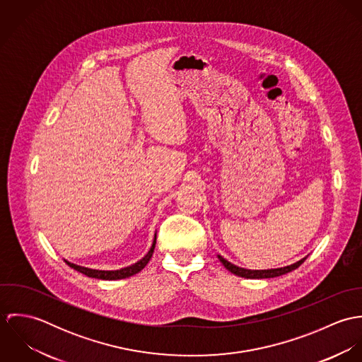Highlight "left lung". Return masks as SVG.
Wrapping results in <instances>:
<instances>
[{
	"instance_id": "1",
	"label": "left lung",
	"mask_w": 362,
	"mask_h": 362,
	"mask_svg": "<svg viewBox=\"0 0 362 362\" xmlns=\"http://www.w3.org/2000/svg\"><path fill=\"white\" fill-rule=\"evenodd\" d=\"M217 258H218V260L223 263V266H224L228 272H231V273H233V274H235V276L245 277V279H272V277H279V276H281V274H286V273H288V272H291V270L297 269L301 263H304V260L307 259V257L301 259V260H298V262H296V263H293V264L284 266V267H277V269H264V270H251V269H244V267H240V266L233 264L231 262H228L227 259H224L223 257H220V255H217Z\"/></svg>"
}]
</instances>
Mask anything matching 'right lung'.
Listing matches in <instances>:
<instances>
[{
	"label": "right lung",
	"instance_id": "add662e5",
	"mask_svg": "<svg viewBox=\"0 0 362 362\" xmlns=\"http://www.w3.org/2000/svg\"><path fill=\"white\" fill-rule=\"evenodd\" d=\"M156 247V234L155 238H153V243H152V247L149 250V252L141 259L138 260L136 263L131 264V266H127V267H122V269H118V270H98V269H89V267H85V266H79V264H75V263H71L68 260L66 264L71 266L72 269L83 273L85 276L88 277H93V279H100V280H121V279H127V277H131L136 273H139L152 258L153 255V251H155Z\"/></svg>",
	"mask_w": 362,
	"mask_h": 362
}]
</instances>
